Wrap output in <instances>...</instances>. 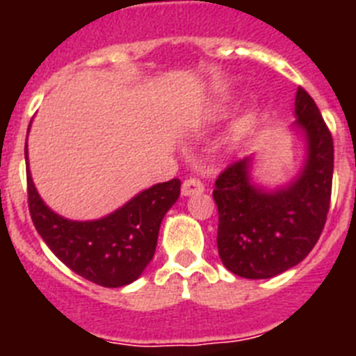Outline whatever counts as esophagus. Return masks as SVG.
Returning <instances> with one entry per match:
<instances>
[{
  "label": "esophagus",
  "instance_id": "esophagus-1",
  "mask_svg": "<svg viewBox=\"0 0 356 356\" xmlns=\"http://www.w3.org/2000/svg\"><path fill=\"white\" fill-rule=\"evenodd\" d=\"M205 191V185L201 184V180L197 178H187L181 185V194L184 196H193V194H200Z\"/></svg>",
  "mask_w": 356,
  "mask_h": 356
}]
</instances>
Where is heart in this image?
Returning <instances> with one entry per match:
<instances>
[{
    "instance_id": "obj_1",
    "label": "heart",
    "mask_w": 356,
    "mask_h": 356,
    "mask_svg": "<svg viewBox=\"0 0 356 356\" xmlns=\"http://www.w3.org/2000/svg\"><path fill=\"white\" fill-rule=\"evenodd\" d=\"M259 115H260L259 108H250V110H248L246 114L242 115V118L238 119L237 124H235V134H237V135H246L248 131L253 130L254 122H257Z\"/></svg>"
}]
</instances>
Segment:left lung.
Listing matches in <instances>:
<instances>
[{"label":"left lung","instance_id":"obj_1","mask_svg":"<svg viewBox=\"0 0 356 356\" xmlns=\"http://www.w3.org/2000/svg\"><path fill=\"white\" fill-rule=\"evenodd\" d=\"M296 122L307 139V160L292 184L266 191L251 184V159L219 175L217 250L228 271L248 280L273 278L298 266L325 228L333 180V139L310 94L300 87Z\"/></svg>","mask_w":356,"mask_h":356}]
</instances>
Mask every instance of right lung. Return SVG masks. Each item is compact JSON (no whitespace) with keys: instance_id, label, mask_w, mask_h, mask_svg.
I'll return each mask as SVG.
<instances>
[{"instance_id":"add662e5","label":"right lung","mask_w":356,"mask_h":356,"mask_svg":"<svg viewBox=\"0 0 356 356\" xmlns=\"http://www.w3.org/2000/svg\"><path fill=\"white\" fill-rule=\"evenodd\" d=\"M26 185L31 221L56 259L81 278L115 289L135 282L151 262L160 222L180 196L181 184L172 178L153 185L96 221H71L48 209L31 181L30 169Z\"/></svg>"}]
</instances>
